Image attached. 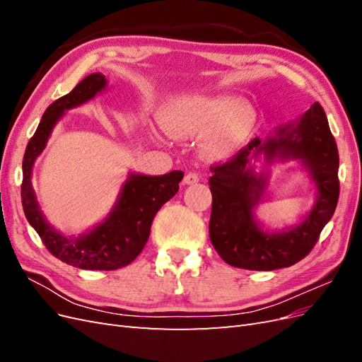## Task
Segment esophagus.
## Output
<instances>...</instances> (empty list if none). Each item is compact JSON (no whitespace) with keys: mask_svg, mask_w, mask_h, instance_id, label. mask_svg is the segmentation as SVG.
I'll return each mask as SVG.
<instances>
[{"mask_svg":"<svg viewBox=\"0 0 362 362\" xmlns=\"http://www.w3.org/2000/svg\"><path fill=\"white\" fill-rule=\"evenodd\" d=\"M198 181H199V177H198V173H194V172H190V173H187L184 177V184L185 185H193V184H198Z\"/></svg>","mask_w":362,"mask_h":362,"instance_id":"34e87169","label":"esophagus"}]
</instances>
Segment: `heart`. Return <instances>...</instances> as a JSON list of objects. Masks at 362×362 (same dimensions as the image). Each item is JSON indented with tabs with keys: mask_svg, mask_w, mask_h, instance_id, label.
<instances>
[{
	"mask_svg": "<svg viewBox=\"0 0 362 362\" xmlns=\"http://www.w3.org/2000/svg\"><path fill=\"white\" fill-rule=\"evenodd\" d=\"M158 122L169 137H198L196 148L205 161L226 160L242 148L257 124L254 107L229 93H180L158 108ZM152 136L160 139L158 131Z\"/></svg>",
	"mask_w": 362,
	"mask_h": 362,
	"instance_id": "b5f03b06",
	"label": "heart"
}]
</instances>
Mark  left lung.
<instances>
[{
  "instance_id": "8db88e82",
  "label": "left lung",
  "mask_w": 362,
  "mask_h": 362,
  "mask_svg": "<svg viewBox=\"0 0 362 362\" xmlns=\"http://www.w3.org/2000/svg\"><path fill=\"white\" fill-rule=\"evenodd\" d=\"M294 160L309 173L316 201L299 223L267 230L256 218L255 208L267 197L269 173L255 170V161ZM338 149L325 110L314 103L299 119L282 124L273 134L255 137L231 160L211 166L213 194L210 240L229 266L247 270L290 267L305 258L331 221L339 194ZM293 169V168H291Z\"/></svg>"
}]
</instances>
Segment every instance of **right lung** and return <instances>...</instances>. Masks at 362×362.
<instances>
[{
  "label": "right lung",
  "mask_w": 362,
  "mask_h": 362,
  "mask_svg": "<svg viewBox=\"0 0 362 362\" xmlns=\"http://www.w3.org/2000/svg\"><path fill=\"white\" fill-rule=\"evenodd\" d=\"M105 89V75L95 72L87 75L68 95L54 101L43 113L35 136L30 139L23 161L21 198L28 223L54 257L84 270H116L134 261L148 242L157 211L178 193L184 177L181 170H172L161 177L129 172L110 213L78 237L62 234L47 221L31 182L35 163L64 113L93 100Z\"/></svg>",
  "instance_id": "obj_1"
}]
</instances>
